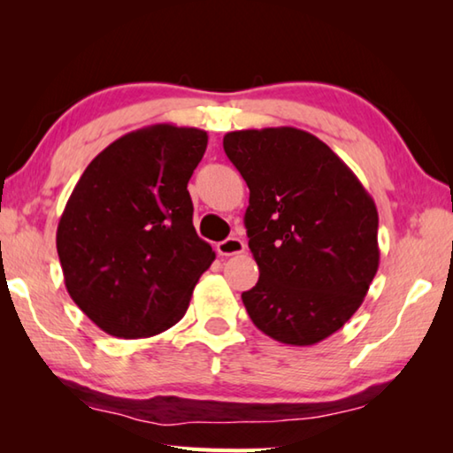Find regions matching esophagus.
<instances>
[{"label": "esophagus", "instance_id": "1", "mask_svg": "<svg viewBox=\"0 0 453 453\" xmlns=\"http://www.w3.org/2000/svg\"><path fill=\"white\" fill-rule=\"evenodd\" d=\"M245 251V243L240 237H227V240L218 243V254L219 256H237Z\"/></svg>", "mask_w": 453, "mask_h": 453}]
</instances>
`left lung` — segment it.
<instances>
[{"instance_id":"8db88e82","label":"left lung","mask_w":453,"mask_h":453,"mask_svg":"<svg viewBox=\"0 0 453 453\" xmlns=\"http://www.w3.org/2000/svg\"><path fill=\"white\" fill-rule=\"evenodd\" d=\"M250 188L243 224L259 280L242 300L265 335L313 346L354 316L380 265L378 210L356 173L303 129L229 132Z\"/></svg>"}]
</instances>
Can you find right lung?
Listing matches in <instances>:
<instances>
[{
	"label": "right lung",
	"instance_id": "1",
	"mask_svg": "<svg viewBox=\"0 0 453 453\" xmlns=\"http://www.w3.org/2000/svg\"><path fill=\"white\" fill-rule=\"evenodd\" d=\"M205 148L203 129L142 127L107 145L75 183L58 256L67 294L105 334L151 337L186 316L216 259L196 234L188 191Z\"/></svg>",
	"mask_w": 453,
	"mask_h": 453
}]
</instances>
